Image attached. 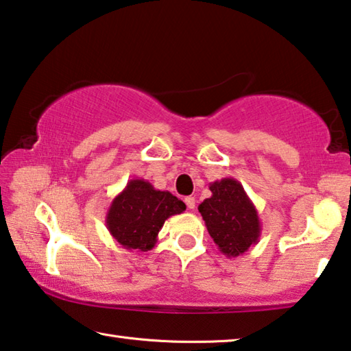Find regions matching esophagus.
Instances as JSON below:
<instances>
[{
	"label": "esophagus",
	"mask_w": 351,
	"mask_h": 351,
	"mask_svg": "<svg viewBox=\"0 0 351 351\" xmlns=\"http://www.w3.org/2000/svg\"><path fill=\"white\" fill-rule=\"evenodd\" d=\"M186 206L189 209H195V206H197V199H195V197H186Z\"/></svg>",
	"instance_id": "obj_1"
}]
</instances>
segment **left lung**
I'll list each match as a JSON object with an SVG mask.
<instances>
[{"label": "left lung", "mask_w": 351, "mask_h": 351, "mask_svg": "<svg viewBox=\"0 0 351 351\" xmlns=\"http://www.w3.org/2000/svg\"><path fill=\"white\" fill-rule=\"evenodd\" d=\"M213 195L198 206L209 236L226 258L242 256L259 242L258 209L234 178L210 182Z\"/></svg>", "instance_id": "1"}]
</instances>
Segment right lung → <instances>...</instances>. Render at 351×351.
<instances>
[{
    "mask_svg": "<svg viewBox=\"0 0 351 351\" xmlns=\"http://www.w3.org/2000/svg\"><path fill=\"white\" fill-rule=\"evenodd\" d=\"M186 210V204L145 180H131L110 203L106 226L125 250L148 252L154 247L164 221Z\"/></svg>",
    "mask_w": 351,
    "mask_h": 351,
    "instance_id": "right-lung-1",
    "label": "right lung"
}]
</instances>
